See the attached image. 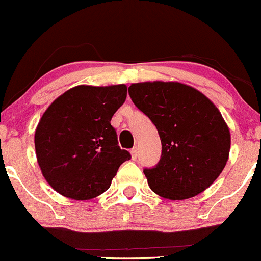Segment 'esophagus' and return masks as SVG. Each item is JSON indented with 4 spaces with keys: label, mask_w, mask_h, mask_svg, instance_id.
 Masks as SVG:
<instances>
[{
    "label": "esophagus",
    "mask_w": 261,
    "mask_h": 261,
    "mask_svg": "<svg viewBox=\"0 0 261 261\" xmlns=\"http://www.w3.org/2000/svg\"><path fill=\"white\" fill-rule=\"evenodd\" d=\"M130 154H132V160H137V157H138V151H137L136 147H133V148L130 149Z\"/></svg>",
    "instance_id": "esophagus-1"
}]
</instances>
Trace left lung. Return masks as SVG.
<instances>
[{
	"label": "left lung",
	"instance_id": "obj_1",
	"mask_svg": "<svg viewBox=\"0 0 261 261\" xmlns=\"http://www.w3.org/2000/svg\"><path fill=\"white\" fill-rule=\"evenodd\" d=\"M161 139V159L144 167L149 188L167 199H188L213 184L228 160L231 136L202 92L179 82H142L128 89Z\"/></svg>",
	"mask_w": 261,
	"mask_h": 261
}]
</instances>
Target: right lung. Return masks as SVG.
<instances>
[{
    "mask_svg": "<svg viewBox=\"0 0 261 261\" xmlns=\"http://www.w3.org/2000/svg\"><path fill=\"white\" fill-rule=\"evenodd\" d=\"M127 97V86H76L54 100L35 130V152L43 176L59 194L76 200L109 189L127 149L118 146L112 125Z\"/></svg>",
    "mask_w": 261,
    "mask_h": 261,
    "instance_id": "1",
    "label": "right lung"
}]
</instances>
